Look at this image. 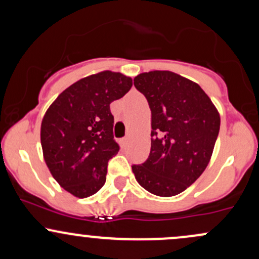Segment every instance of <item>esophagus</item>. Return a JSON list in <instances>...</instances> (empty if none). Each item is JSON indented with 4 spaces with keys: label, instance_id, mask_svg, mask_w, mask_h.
<instances>
[{
    "label": "esophagus",
    "instance_id": "34e87169",
    "mask_svg": "<svg viewBox=\"0 0 259 259\" xmlns=\"http://www.w3.org/2000/svg\"><path fill=\"white\" fill-rule=\"evenodd\" d=\"M126 144H127V138H123L120 140V146L121 147H125Z\"/></svg>",
    "mask_w": 259,
    "mask_h": 259
}]
</instances>
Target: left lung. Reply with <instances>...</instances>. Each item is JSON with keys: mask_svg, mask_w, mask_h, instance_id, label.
Returning a JSON list of instances; mask_svg holds the SVG:
<instances>
[{"mask_svg": "<svg viewBox=\"0 0 259 259\" xmlns=\"http://www.w3.org/2000/svg\"><path fill=\"white\" fill-rule=\"evenodd\" d=\"M134 85L151 109V151L134 164L136 180L151 194L170 197L195 183L209 163L221 117L200 85L168 70L142 73Z\"/></svg>", "mask_w": 259, "mask_h": 259, "instance_id": "1", "label": "left lung"}]
</instances>
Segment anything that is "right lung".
Returning a JSON list of instances; mask_svg holds the SVG:
<instances>
[{
	"mask_svg": "<svg viewBox=\"0 0 259 259\" xmlns=\"http://www.w3.org/2000/svg\"><path fill=\"white\" fill-rule=\"evenodd\" d=\"M133 80L109 70L65 89L41 123V146L56 181L79 198L105 185L108 160L119 151L109 105L132 89Z\"/></svg>",
	"mask_w": 259,
	"mask_h": 259,
	"instance_id": "1",
	"label": "right lung"
}]
</instances>
